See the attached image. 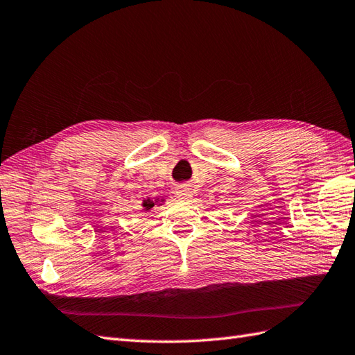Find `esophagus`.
Here are the masks:
<instances>
[{
    "mask_svg": "<svg viewBox=\"0 0 355 355\" xmlns=\"http://www.w3.org/2000/svg\"><path fill=\"white\" fill-rule=\"evenodd\" d=\"M175 195L180 198V200H191L192 198V189L189 186H178L175 187Z\"/></svg>",
    "mask_w": 355,
    "mask_h": 355,
    "instance_id": "obj_1",
    "label": "esophagus"
}]
</instances>
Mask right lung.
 I'll return each mask as SVG.
<instances>
[{
	"instance_id": "right-lung-1",
	"label": "right lung",
	"mask_w": 355,
	"mask_h": 355,
	"mask_svg": "<svg viewBox=\"0 0 355 355\" xmlns=\"http://www.w3.org/2000/svg\"><path fill=\"white\" fill-rule=\"evenodd\" d=\"M142 207L145 209V211H146V210H150V209H153V207H154V202H153L151 200H145V201H144V204H142Z\"/></svg>"
}]
</instances>
